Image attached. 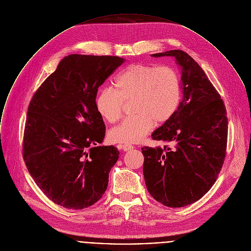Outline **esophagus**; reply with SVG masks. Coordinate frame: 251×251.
Masks as SVG:
<instances>
[{
  "mask_svg": "<svg viewBox=\"0 0 251 251\" xmlns=\"http://www.w3.org/2000/svg\"><path fill=\"white\" fill-rule=\"evenodd\" d=\"M118 148L126 152V151L132 150L134 147L132 145H129V144H120V145H118Z\"/></svg>",
  "mask_w": 251,
  "mask_h": 251,
  "instance_id": "34e87169",
  "label": "esophagus"
}]
</instances>
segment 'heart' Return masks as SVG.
<instances>
[{
    "label": "heart",
    "instance_id": "heart-1",
    "mask_svg": "<svg viewBox=\"0 0 251 251\" xmlns=\"http://www.w3.org/2000/svg\"><path fill=\"white\" fill-rule=\"evenodd\" d=\"M180 100L181 82L174 69L131 64L115 78L114 89L99 91L95 107L104 121L115 124L123 115L124 103L132 101L134 116L110 130L109 139L115 143H136L150 132L154 123L162 125L171 119Z\"/></svg>",
    "mask_w": 251,
    "mask_h": 251
}]
</instances>
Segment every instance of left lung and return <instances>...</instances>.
I'll list each match as a JSON object with an SVG mask.
<instances>
[{
    "label": "left lung",
    "mask_w": 251,
    "mask_h": 251,
    "mask_svg": "<svg viewBox=\"0 0 251 251\" xmlns=\"http://www.w3.org/2000/svg\"><path fill=\"white\" fill-rule=\"evenodd\" d=\"M173 56L181 68L183 99L152 138L167 145L143 147V174L150 195L169 207L202 198L223 167L228 137L227 110L200 65L179 50L152 54Z\"/></svg>",
    "instance_id": "obj_1"
}]
</instances>
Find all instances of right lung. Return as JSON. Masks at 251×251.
Segmentation results:
<instances>
[{
  "label": "right lung",
  "mask_w": 251,
  "mask_h": 251,
  "mask_svg": "<svg viewBox=\"0 0 251 251\" xmlns=\"http://www.w3.org/2000/svg\"><path fill=\"white\" fill-rule=\"evenodd\" d=\"M124 61L119 56L70 54L29 103L23 160L43 193L65 208L88 207L107 189L120 152L98 146L105 125L95 99L98 87Z\"/></svg>",
  "instance_id": "add662e5"
}]
</instances>
